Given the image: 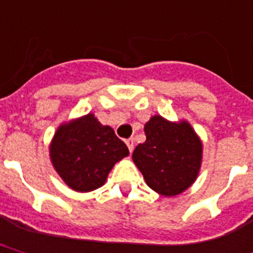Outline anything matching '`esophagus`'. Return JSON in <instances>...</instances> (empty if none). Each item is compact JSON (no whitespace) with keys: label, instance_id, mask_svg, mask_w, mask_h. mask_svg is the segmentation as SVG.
Listing matches in <instances>:
<instances>
[{"label":"esophagus","instance_id":"obj_1","mask_svg":"<svg viewBox=\"0 0 253 253\" xmlns=\"http://www.w3.org/2000/svg\"><path fill=\"white\" fill-rule=\"evenodd\" d=\"M134 139L132 138H130V139H127L126 140V144H127V147H128V150H130V152H132V150H134Z\"/></svg>","mask_w":253,"mask_h":253}]
</instances>
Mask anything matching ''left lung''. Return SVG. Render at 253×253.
Wrapping results in <instances>:
<instances>
[{
    "label": "left lung",
    "mask_w": 253,
    "mask_h": 253,
    "mask_svg": "<svg viewBox=\"0 0 253 253\" xmlns=\"http://www.w3.org/2000/svg\"><path fill=\"white\" fill-rule=\"evenodd\" d=\"M146 142L138 144L132 161L150 188L175 196L195 182L202 166L203 144L187 121L169 122L154 115L144 125Z\"/></svg>",
    "instance_id": "obj_1"
}]
</instances>
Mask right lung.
<instances>
[{"instance_id":"right-lung-1","label":"right lung","mask_w":253,"mask_h":253,"mask_svg":"<svg viewBox=\"0 0 253 253\" xmlns=\"http://www.w3.org/2000/svg\"><path fill=\"white\" fill-rule=\"evenodd\" d=\"M128 148L110 126L94 117H84L58 127L50 143L54 169L71 190L88 192L103 186L117 162Z\"/></svg>"}]
</instances>
